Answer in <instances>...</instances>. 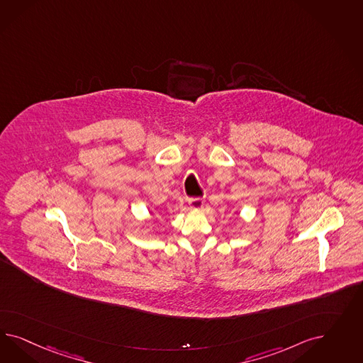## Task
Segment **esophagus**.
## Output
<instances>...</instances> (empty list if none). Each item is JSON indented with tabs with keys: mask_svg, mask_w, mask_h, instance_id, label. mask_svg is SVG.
<instances>
[{
	"mask_svg": "<svg viewBox=\"0 0 363 363\" xmlns=\"http://www.w3.org/2000/svg\"><path fill=\"white\" fill-rule=\"evenodd\" d=\"M203 203H205V201H203L202 198H190V199H189V206H190L191 209H202V208H203Z\"/></svg>",
	"mask_w": 363,
	"mask_h": 363,
	"instance_id": "34e87169",
	"label": "esophagus"
}]
</instances>
